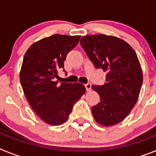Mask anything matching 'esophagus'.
I'll return each instance as SVG.
<instances>
[{"label":"esophagus","instance_id":"1","mask_svg":"<svg viewBox=\"0 0 156 156\" xmlns=\"http://www.w3.org/2000/svg\"><path fill=\"white\" fill-rule=\"evenodd\" d=\"M85 87H86V90H87V91H90V90H91V84L90 83H87V84L84 85Z\"/></svg>","mask_w":156,"mask_h":156}]
</instances>
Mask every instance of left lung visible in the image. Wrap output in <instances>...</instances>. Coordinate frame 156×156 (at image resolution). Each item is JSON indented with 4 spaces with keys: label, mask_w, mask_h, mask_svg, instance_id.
<instances>
[{
    "label": "left lung",
    "mask_w": 156,
    "mask_h": 156,
    "mask_svg": "<svg viewBox=\"0 0 156 156\" xmlns=\"http://www.w3.org/2000/svg\"><path fill=\"white\" fill-rule=\"evenodd\" d=\"M80 44L95 68L107 73L104 85L92 86L101 100L91 108L94 118L101 126L117 124L134 107L142 86L137 55L128 43L114 36H84Z\"/></svg>",
    "instance_id": "obj_1"
}]
</instances>
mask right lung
Returning a JSON list of instances; mask_svg holds the SVG:
<instances>
[{
    "label": "right lung",
    "instance_id": "1",
    "mask_svg": "<svg viewBox=\"0 0 156 156\" xmlns=\"http://www.w3.org/2000/svg\"><path fill=\"white\" fill-rule=\"evenodd\" d=\"M80 38L60 34L45 37L33 44L23 58L19 78L24 94L35 113L49 125L64 123L74 104L86 92L80 83L58 80L67 54Z\"/></svg>",
    "mask_w": 156,
    "mask_h": 156
}]
</instances>
